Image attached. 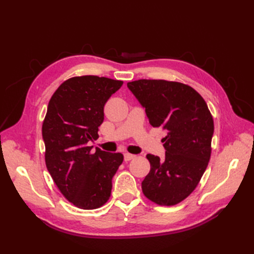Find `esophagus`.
Instances as JSON below:
<instances>
[{"mask_svg":"<svg viewBox=\"0 0 254 254\" xmlns=\"http://www.w3.org/2000/svg\"><path fill=\"white\" fill-rule=\"evenodd\" d=\"M134 158H135V155H132V153L126 152L125 155H124V160H125V161H130V160H132V159H134Z\"/></svg>","mask_w":254,"mask_h":254,"instance_id":"34e87169","label":"esophagus"}]
</instances>
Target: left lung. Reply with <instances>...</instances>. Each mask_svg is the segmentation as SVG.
I'll list each match as a JSON object with an SVG mask.
<instances>
[{
    "instance_id": "8db88e82",
    "label": "left lung",
    "mask_w": 254,
    "mask_h": 254,
    "mask_svg": "<svg viewBox=\"0 0 254 254\" xmlns=\"http://www.w3.org/2000/svg\"><path fill=\"white\" fill-rule=\"evenodd\" d=\"M152 127H162L165 158L148 153L150 171L142 182L149 200L175 205L193 191L206 170L214 132L212 114L201 95L181 82L139 79L127 83Z\"/></svg>"
}]
</instances>
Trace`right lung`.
I'll return each mask as SVG.
<instances>
[{"label":"right lung","instance_id":"1","mask_svg":"<svg viewBox=\"0 0 254 254\" xmlns=\"http://www.w3.org/2000/svg\"><path fill=\"white\" fill-rule=\"evenodd\" d=\"M121 80L87 75L72 77L51 97L42 125L45 164L57 188L79 209L93 210L111 195L112 178L124 157L88 146L98 137L104 107Z\"/></svg>","mask_w":254,"mask_h":254}]
</instances>
